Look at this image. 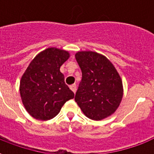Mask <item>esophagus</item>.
Returning <instances> with one entry per match:
<instances>
[{"mask_svg":"<svg viewBox=\"0 0 154 154\" xmlns=\"http://www.w3.org/2000/svg\"><path fill=\"white\" fill-rule=\"evenodd\" d=\"M70 89L72 91H73L74 93H76V91H77V85L76 84H73V85H71L70 86Z\"/></svg>","mask_w":154,"mask_h":154,"instance_id":"esophagus-1","label":"esophagus"}]
</instances>
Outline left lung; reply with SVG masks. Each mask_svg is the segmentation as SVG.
I'll return each mask as SVG.
<instances>
[{
	"label": "left lung",
	"mask_w": 154,
	"mask_h": 154,
	"mask_svg": "<svg viewBox=\"0 0 154 154\" xmlns=\"http://www.w3.org/2000/svg\"><path fill=\"white\" fill-rule=\"evenodd\" d=\"M75 57L82 74L75 100L87 118L101 120L119 107L123 97L122 80L108 58L92 51H80Z\"/></svg>",
	"instance_id": "obj_1"
}]
</instances>
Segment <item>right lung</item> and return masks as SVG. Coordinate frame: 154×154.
Returning <instances> with one entry per match:
<instances>
[{"label":"right lung","mask_w":154,"mask_h":154,"mask_svg":"<svg viewBox=\"0 0 154 154\" xmlns=\"http://www.w3.org/2000/svg\"><path fill=\"white\" fill-rule=\"evenodd\" d=\"M70 57L66 50L48 48L37 54L23 74L20 93L25 110L38 120L53 119L74 93L64 82L60 67Z\"/></svg>","instance_id":"add662e5"}]
</instances>
